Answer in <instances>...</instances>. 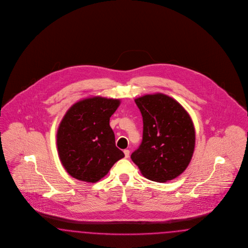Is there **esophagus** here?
<instances>
[{"label":"esophagus","mask_w":248,"mask_h":248,"mask_svg":"<svg viewBox=\"0 0 248 248\" xmlns=\"http://www.w3.org/2000/svg\"><path fill=\"white\" fill-rule=\"evenodd\" d=\"M124 157L127 159L129 158V154H130V151H129L128 149H124Z\"/></svg>","instance_id":"esophagus-1"}]
</instances>
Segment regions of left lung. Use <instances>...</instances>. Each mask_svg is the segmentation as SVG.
Segmentation results:
<instances>
[{
    "mask_svg": "<svg viewBox=\"0 0 248 248\" xmlns=\"http://www.w3.org/2000/svg\"><path fill=\"white\" fill-rule=\"evenodd\" d=\"M143 117V140L131 159L143 176L165 183L183 173L193 157L196 132L188 112L162 93L135 99Z\"/></svg>",
    "mask_w": 248,
    "mask_h": 248,
    "instance_id": "1",
    "label": "left lung"
}]
</instances>
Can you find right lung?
Here are the masks:
<instances>
[{"instance_id": "obj_1", "label": "right lung", "mask_w": 248, "mask_h": 248, "mask_svg": "<svg viewBox=\"0 0 248 248\" xmlns=\"http://www.w3.org/2000/svg\"><path fill=\"white\" fill-rule=\"evenodd\" d=\"M120 103L118 99L89 97L73 104L62 117L56 143L60 160L72 177L97 183L124 157L109 126Z\"/></svg>"}]
</instances>
